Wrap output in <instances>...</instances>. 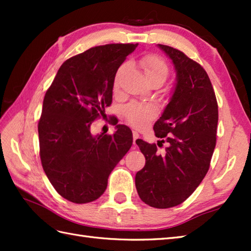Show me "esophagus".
Masks as SVG:
<instances>
[{"mask_svg": "<svg viewBox=\"0 0 251 251\" xmlns=\"http://www.w3.org/2000/svg\"><path fill=\"white\" fill-rule=\"evenodd\" d=\"M139 138V134L137 131H132V139H134V145H136V140Z\"/></svg>", "mask_w": 251, "mask_h": 251, "instance_id": "esophagus-1", "label": "esophagus"}]
</instances>
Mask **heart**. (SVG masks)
I'll return each mask as SVG.
<instances>
[{
	"label": "heart",
	"instance_id": "1",
	"mask_svg": "<svg viewBox=\"0 0 251 251\" xmlns=\"http://www.w3.org/2000/svg\"><path fill=\"white\" fill-rule=\"evenodd\" d=\"M127 68L126 63L122 65L117 69L115 78H114V86L117 87L120 84L121 77L123 73L125 72ZM141 68L142 71L149 83H159L163 84L166 81L169 74V68L162 57L157 55H148L141 59ZM123 113L126 121L129 123L136 128H142L147 126L156 115L155 106L152 104H145L139 102H130L124 106Z\"/></svg>",
	"mask_w": 251,
	"mask_h": 251
}]
</instances>
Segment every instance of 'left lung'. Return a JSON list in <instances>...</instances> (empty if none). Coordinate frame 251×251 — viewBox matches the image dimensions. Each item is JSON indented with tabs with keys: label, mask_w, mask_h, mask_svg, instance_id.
<instances>
[{
	"label": "left lung",
	"mask_w": 251,
	"mask_h": 251,
	"mask_svg": "<svg viewBox=\"0 0 251 251\" xmlns=\"http://www.w3.org/2000/svg\"><path fill=\"white\" fill-rule=\"evenodd\" d=\"M177 71V85L153 129L169 142L159 154L155 143L136 140L146 165L136 174V188L143 202L154 208L175 207L193 193L210 166L217 140L218 103L205 69L184 52L158 44Z\"/></svg>",
	"instance_id": "left-lung-1"
}]
</instances>
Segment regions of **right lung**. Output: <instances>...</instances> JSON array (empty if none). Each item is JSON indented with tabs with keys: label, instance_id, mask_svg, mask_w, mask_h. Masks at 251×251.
Masks as SVG:
<instances>
[{
	"label": "right lung",
	"instance_id": "obj_1",
	"mask_svg": "<svg viewBox=\"0 0 251 251\" xmlns=\"http://www.w3.org/2000/svg\"><path fill=\"white\" fill-rule=\"evenodd\" d=\"M137 45H100L69 58L45 94L37 124L42 166L58 193L75 204L103 194L111 172L132 145L125 125L96 137L90 125L105 116L117 69Z\"/></svg>",
	"mask_w": 251,
	"mask_h": 251
}]
</instances>
